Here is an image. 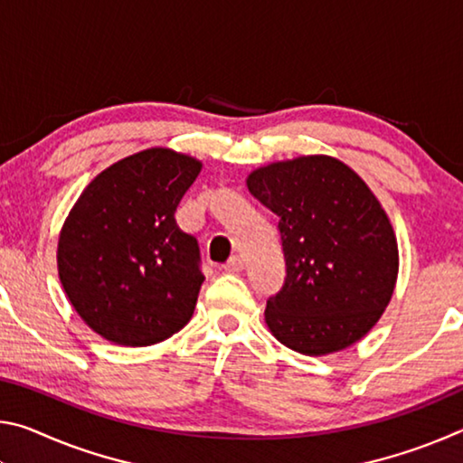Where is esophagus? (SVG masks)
I'll list each match as a JSON object with an SVG mask.
<instances>
[{"label": "esophagus", "instance_id": "34e87169", "mask_svg": "<svg viewBox=\"0 0 463 463\" xmlns=\"http://www.w3.org/2000/svg\"><path fill=\"white\" fill-rule=\"evenodd\" d=\"M242 268H245V263H242V260H241L239 255H232L231 260L222 265V269L229 271V273H237V271H241Z\"/></svg>", "mask_w": 463, "mask_h": 463}]
</instances>
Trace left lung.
Returning a JSON list of instances; mask_svg holds the SVG:
<instances>
[{
    "label": "left lung",
    "mask_w": 463,
    "mask_h": 463,
    "mask_svg": "<svg viewBox=\"0 0 463 463\" xmlns=\"http://www.w3.org/2000/svg\"><path fill=\"white\" fill-rule=\"evenodd\" d=\"M247 187L279 218L286 279L265 307L271 335L315 357L357 343L398 278L396 234L380 200L328 155L269 163L250 171Z\"/></svg>",
    "instance_id": "obj_1"
}]
</instances>
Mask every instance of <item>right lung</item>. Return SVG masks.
<instances>
[{
	"label": "right lung",
	"instance_id": "obj_1",
	"mask_svg": "<svg viewBox=\"0 0 463 463\" xmlns=\"http://www.w3.org/2000/svg\"><path fill=\"white\" fill-rule=\"evenodd\" d=\"M202 169L155 146L91 179L59 234L62 289L93 333L124 347L169 339L190 323L203 276L175 210Z\"/></svg>",
	"mask_w": 463,
	"mask_h": 463
}]
</instances>
